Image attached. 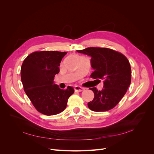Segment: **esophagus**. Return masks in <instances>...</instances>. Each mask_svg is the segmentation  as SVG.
<instances>
[{"mask_svg": "<svg viewBox=\"0 0 154 154\" xmlns=\"http://www.w3.org/2000/svg\"><path fill=\"white\" fill-rule=\"evenodd\" d=\"M84 89H85L84 88H83L80 86H76L75 87H74V90H75V91H78V92H82Z\"/></svg>", "mask_w": 154, "mask_h": 154, "instance_id": "34e87169", "label": "esophagus"}]
</instances>
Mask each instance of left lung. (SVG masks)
<instances>
[{"label": "left lung", "mask_w": 154, "mask_h": 154, "mask_svg": "<svg viewBox=\"0 0 154 154\" xmlns=\"http://www.w3.org/2000/svg\"><path fill=\"white\" fill-rule=\"evenodd\" d=\"M77 52L91 57L94 72L91 77L103 80L101 91L96 87L90 88L94 97L88 103V108L95 112L113 109L123 98L131 82V67L128 59L122 53L105 48H87Z\"/></svg>", "instance_id": "left-lung-1"}]
</instances>
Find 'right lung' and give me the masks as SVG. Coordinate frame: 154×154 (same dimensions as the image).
I'll use <instances>...</instances> for the list:
<instances>
[{
    "mask_svg": "<svg viewBox=\"0 0 154 154\" xmlns=\"http://www.w3.org/2000/svg\"><path fill=\"white\" fill-rule=\"evenodd\" d=\"M66 52L37 51L30 54L21 67V80L24 90L39 112L53 116L66 109L69 97L74 92L68 86L63 90L54 83L59 66Z\"/></svg>",
    "mask_w": 154,
    "mask_h": 154,
    "instance_id": "add662e5",
    "label": "right lung"
}]
</instances>
